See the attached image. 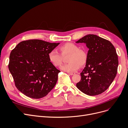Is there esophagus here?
<instances>
[{
	"mask_svg": "<svg viewBox=\"0 0 128 128\" xmlns=\"http://www.w3.org/2000/svg\"><path fill=\"white\" fill-rule=\"evenodd\" d=\"M68 74L71 76H73V75H74L75 74V73H74V72H68Z\"/></svg>",
	"mask_w": 128,
	"mask_h": 128,
	"instance_id": "esophagus-1",
	"label": "esophagus"
}]
</instances>
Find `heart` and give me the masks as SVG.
<instances>
[{"instance_id":"1","label":"heart","mask_w":128,"mask_h":128,"mask_svg":"<svg viewBox=\"0 0 128 128\" xmlns=\"http://www.w3.org/2000/svg\"><path fill=\"white\" fill-rule=\"evenodd\" d=\"M60 54L56 50L50 51L48 54V60L54 66L58 67L62 64L63 57L69 54L67 59V64L60 67V69L67 72H72L77 70L80 66L86 64L88 56L86 52L78 49V46L72 42L66 43L59 48Z\"/></svg>"}]
</instances>
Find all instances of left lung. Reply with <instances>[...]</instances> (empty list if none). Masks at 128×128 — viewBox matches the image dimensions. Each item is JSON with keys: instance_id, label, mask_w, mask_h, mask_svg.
Masks as SVG:
<instances>
[{"instance_id": "1", "label": "left lung", "mask_w": 128, "mask_h": 128, "mask_svg": "<svg viewBox=\"0 0 128 128\" xmlns=\"http://www.w3.org/2000/svg\"><path fill=\"white\" fill-rule=\"evenodd\" d=\"M76 43L84 42L89 49L86 66L76 86L90 96L103 93L116 76L118 58L114 45L109 40L94 34L84 36Z\"/></svg>"}]
</instances>
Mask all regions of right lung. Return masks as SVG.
<instances>
[{
    "label": "right lung",
    "instance_id": "add662e5",
    "mask_svg": "<svg viewBox=\"0 0 128 128\" xmlns=\"http://www.w3.org/2000/svg\"><path fill=\"white\" fill-rule=\"evenodd\" d=\"M59 44L29 40L20 42L12 50L8 68L22 93L38 99L55 86L60 71L50 64L48 54Z\"/></svg>",
    "mask_w": 128,
    "mask_h": 128
}]
</instances>
